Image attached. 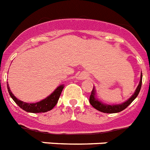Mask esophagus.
Listing matches in <instances>:
<instances>
[{
  "label": "esophagus",
  "instance_id": "esophagus-1",
  "mask_svg": "<svg viewBox=\"0 0 150 150\" xmlns=\"http://www.w3.org/2000/svg\"><path fill=\"white\" fill-rule=\"evenodd\" d=\"M86 78H87V74H81L80 75V80H84V79H86Z\"/></svg>",
  "mask_w": 150,
  "mask_h": 150
}]
</instances>
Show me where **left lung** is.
I'll return each instance as SVG.
<instances>
[{"instance_id":"1","label":"left lung","mask_w":150,"mask_h":150,"mask_svg":"<svg viewBox=\"0 0 150 150\" xmlns=\"http://www.w3.org/2000/svg\"><path fill=\"white\" fill-rule=\"evenodd\" d=\"M142 76H143V75H142L141 73L139 85L137 87L134 94L132 95V96L130 97L129 99H127L126 102H123V103L119 105H111L102 103L101 101L98 100V98H96V89H95V87L93 86V89L92 90L90 97H89V102H90L91 105L93 106V108L98 110V111H99V112H104V113H117V112H120L123 111V110H125L137 97L139 91H140V89H141Z\"/></svg>"}]
</instances>
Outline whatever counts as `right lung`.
<instances>
[{"label":"right lung","instance_id":"right-lung-1","mask_svg":"<svg viewBox=\"0 0 150 150\" xmlns=\"http://www.w3.org/2000/svg\"><path fill=\"white\" fill-rule=\"evenodd\" d=\"M63 89H64V85L59 86L52 94L43 100L36 102V103H27V102L20 101V99H18L14 96V95L12 93L7 84L8 93L11 98H13V100L16 102V104L20 106L22 109L27 112H31V113H41V112H46L52 110L57 103V101L59 99Z\"/></svg>","mask_w":150,"mask_h":150}]
</instances>
